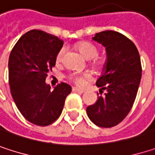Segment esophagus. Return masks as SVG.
Segmentation results:
<instances>
[{
  "instance_id": "34e87169",
  "label": "esophagus",
  "mask_w": 155,
  "mask_h": 155,
  "mask_svg": "<svg viewBox=\"0 0 155 155\" xmlns=\"http://www.w3.org/2000/svg\"><path fill=\"white\" fill-rule=\"evenodd\" d=\"M73 91H74V92H78V93H83V92H84L83 90H80V89H78L76 87H74V88H73Z\"/></svg>"
}]
</instances>
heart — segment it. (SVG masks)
<instances>
[{
	"label": "heart",
	"instance_id": "1",
	"mask_svg": "<svg viewBox=\"0 0 155 155\" xmlns=\"http://www.w3.org/2000/svg\"><path fill=\"white\" fill-rule=\"evenodd\" d=\"M78 49L79 51L86 57L87 59H91V64L94 65L97 69H101L106 64V60L102 57H95L98 54V48L94 45L89 43V42H81L78 44ZM64 53V49L62 48L56 55V61L60 62L63 59V55ZM69 80L75 83L77 86L82 87L86 84V81L91 78V74L90 72L84 73V74H71L69 75Z\"/></svg>",
	"mask_w": 155,
	"mask_h": 155
}]
</instances>
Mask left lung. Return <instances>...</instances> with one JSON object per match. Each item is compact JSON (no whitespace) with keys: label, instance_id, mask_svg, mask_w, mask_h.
I'll list each match as a JSON object with an SVG mask.
<instances>
[{"label":"left lung","instance_id":"1","mask_svg":"<svg viewBox=\"0 0 155 155\" xmlns=\"http://www.w3.org/2000/svg\"><path fill=\"white\" fill-rule=\"evenodd\" d=\"M92 39L106 48V64L96 82L100 93H106L86 111L96 126L112 127L127 116L135 102L142 76L139 53L129 38L117 31L97 33Z\"/></svg>","mask_w":155,"mask_h":155}]
</instances>
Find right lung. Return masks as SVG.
I'll return each instance as SVG.
<instances>
[{
  "mask_svg": "<svg viewBox=\"0 0 155 155\" xmlns=\"http://www.w3.org/2000/svg\"><path fill=\"white\" fill-rule=\"evenodd\" d=\"M64 41L38 29L25 33L9 57V83L16 106L30 123L46 127L61 115L65 99L72 91L61 82L51 91L47 73L55 65Z\"/></svg>",
  "mask_w": 155,
  "mask_h": 155,
  "instance_id": "right-lung-1",
  "label": "right lung"
}]
</instances>
